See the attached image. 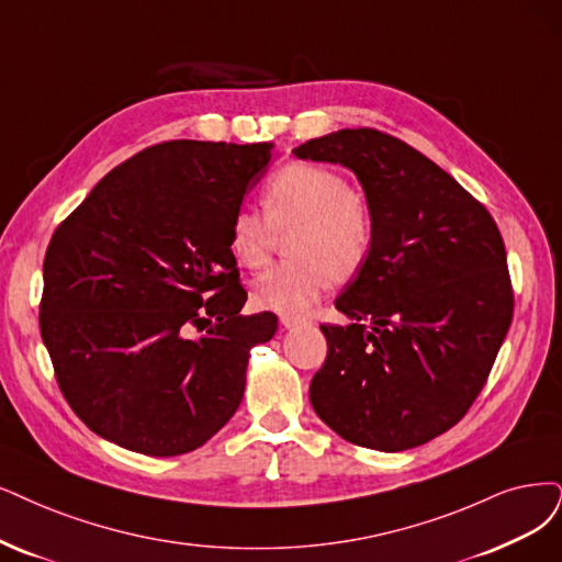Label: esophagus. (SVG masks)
I'll return each mask as SVG.
<instances>
[{"mask_svg":"<svg viewBox=\"0 0 562 562\" xmlns=\"http://www.w3.org/2000/svg\"><path fill=\"white\" fill-rule=\"evenodd\" d=\"M280 324H282L284 328H296V326L305 324V317H294V315H282V317H280Z\"/></svg>","mask_w":562,"mask_h":562,"instance_id":"1","label":"esophagus"}]
</instances>
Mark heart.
I'll return each mask as SVG.
<instances>
[{"label":"heart","mask_w":562,"mask_h":562,"mask_svg":"<svg viewBox=\"0 0 562 562\" xmlns=\"http://www.w3.org/2000/svg\"><path fill=\"white\" fill-rule=\"evenodd\" d=\"M263 213L238 207L228 222V249L243 268L257 270L273 255L278 236L293 234L286 240L292 259L268 268L252 286L259 307L282 315L305 313L334 280L355 278L375 243L368 199L326 166H282L263 184Z\"/></svg>","instance_id":"obj_1"}]
</instances>
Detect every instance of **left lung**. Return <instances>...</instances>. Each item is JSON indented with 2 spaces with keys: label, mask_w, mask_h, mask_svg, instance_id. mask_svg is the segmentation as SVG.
<instances>
[{
  "label": "left lung",
  "mask_w": 562,
  "mask_h": 562,
  "mask_svg": "<svg viewBox=\"0 0 562 562\" xmlns=\"http://www.w3.org/2000/svg\"><path fill=\"white\" fill-rule=\"evenodd\" d=\"M294 155L355 171L375 217L372 252L336 301L351 324H322L328 351L310 403L351 445L419 447L465 417L509 330L501 228L438 164L384 132L340 130Z\"/></svg>",
  "instance_id": "left-lung-1"
}]
</instances>
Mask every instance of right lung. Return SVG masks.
I'll list each match as a JSON object with an SVG mask.
<instances>
[{
    "label": "right lung",
    "mask_w": 562,
    "mask_h": 562,
    "mask_svg": "<svg viewBox=\"0 0 562 562\" xmlns=\"http://www.w3.org/2000/svg\"><path fill=\"white\" fill-rule=\"evenodd\" d=\"M270 157L273 143H157L55 228L41 338L61 396L103 440L180 456L234 417L249 349L278 317L240 315L228 222Z\"/></svg>",
    "instance_id": "right-lung-1"
}]
</instances>
